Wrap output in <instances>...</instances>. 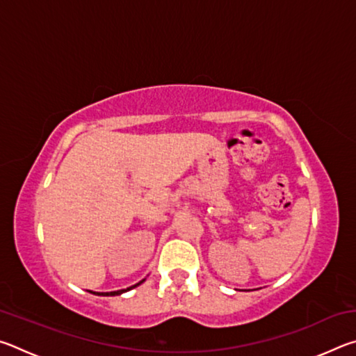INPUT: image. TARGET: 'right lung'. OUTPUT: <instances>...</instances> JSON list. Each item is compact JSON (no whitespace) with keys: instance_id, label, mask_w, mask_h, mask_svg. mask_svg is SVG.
Returning <instances> with one entry per match:
<instances>
[{"instance_id":"1","label":"right lung","mask_w":356,"mask_h":356,"mask_svg":"<svg viewBox=\"0 0 356 356\" xmlns=\"http://www.w3.org/2000/svg\"><path fill=\"white\" fill-rule=\"evenodd\" d=\"M143 282H144V280H143V281H140V282H138V284L131 286V287H127V289H120V291H114V292H92V293H95V295H104V297H114V295H120V293L127 292V291H130V289H134V287H136V286L143 284Z\"/></svg>"}]
</instances>
